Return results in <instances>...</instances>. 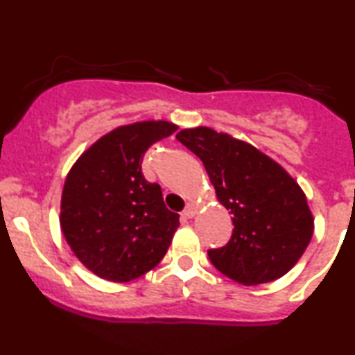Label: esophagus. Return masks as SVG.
<instances>
[{"label": "esophagus", "instance_id": "obj_1", "mask_svg": "<svg viewBox=\"0 0 355 355\" xmlns=\"http://www.w3.org/2000/svg\"><path fill=\"white\" fill-rule=\"evenodd\" d=\"M197 215V209L193 205H189L185 210H183V217L185 218H193Z\"/></svg>", "mask_w": 355, "mask_h": 355}]
</instances>
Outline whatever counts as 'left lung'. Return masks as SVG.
<instances>
[{
	"label": "left lung",
	"mask_w": 355,
	"mask_h": 355,
	"mask_svg": "<svg viewBox=\"0 0 355 355\" xmlns=\"http://www.w3.org/2000/svg\"><path fill=\"white\" fill-rule=\"evenodd\" d=\"M177 140L200 158L218 202L232 214L229 243L209 250L214 267L243 285L287 274L313 234L299 183L266 153L229 133L197 126L178 132Z\"/></svg>",
	"instance_id": "8db88e82"
}]
</instances>
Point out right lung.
I'll return each instance as SVG.
<instances>
[{
	"label": "right lung",
	"mask_w": 355,
	"mask_h": 355,
	"mask_svg": "<svg viewBox=\"0 0 355 355\" xmlns=\"http://www.w3.org/2000/svg\"><path fill=\"white\" fill-rule=\"evenodd\" d=\"M164 120L118 126L85 152L64 180L60 225L88 270L130 282L158 266L178 229L158 183L145 180L141 160L155 141L177 132Z\"/></svg>",
	"instance_id": "add662e5"
}]
</instances>
